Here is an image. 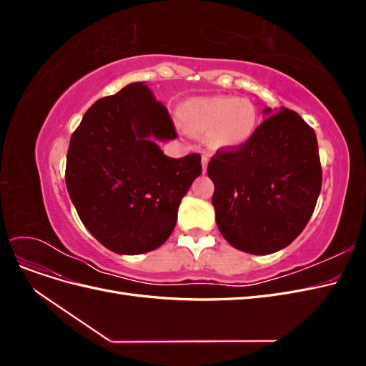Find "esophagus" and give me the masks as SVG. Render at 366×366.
Segmentation results:
<instances>
[{
  "instance_id": "34e87169",
  "label": "esophagus",
  "mask_w": 366,
  "mask_h": 366,
  "mask_svg": "<svg viewBox=\"0 0 366 366\" xmlns=\"http://www.w3.org/2000/svg\"><path fill=\"white\" fill-rule=\"evenodd\" d=\"M207 162H209V157L203 156V160H202V163H203V172L207 171Z\"/></svg>"
}]
</instances>
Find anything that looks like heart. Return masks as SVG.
<instances>
[{"instance_id": "heart-1", "label": "heart", "mask_w": 366, "mask_h": 366, "mask_svg": "<svg viewBox=\"0 0 366 366\" xmlns=\"http://www.w3.org/2000/svg\"><path fill=\"white\" fill-rule=\"evenodd\" d=\"M184 124L197 132H209L215 148L235 149L252 139L257 129V109L244 99L230 96L195 97L182 109Z\"/></svg>"}]
</instances>
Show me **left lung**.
Listing matches in <instances>:
<instances>
[{"mask_svg":"<svg viewBox=\"0 0 366 366\" xmlns=\"http://www.w3.org/2000/svg\"><path fill=\"white\" fill-rule=\"evenodd\" d=\"M237 149L207 164L221 235L230 246L269 254L290 244L312 217L322 186L317 140L297 113L281 107Z\"/></svg>","mask_w":366,"mask_h":366,"instance_id":"obj_1","label":"left lung"}]
</instances>
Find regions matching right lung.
Listing matches in <instances>:
<instances>
[{
  "mask_svg": "<svg viewBox=\"0 0 366 366\" xmlns=\"http://www.w3.org/2000/svg\"><path fill=\"white\" fill-rule=\"evenodd\" d=\"M177 132L145 82L96 101L70 139L65 183L84 226L107 249L139 254L160 247L202 174V156H164Z\"/></svg>",
  "mask_w": 366,
  "mask_h": 366,
  "instance_id": "right-lung-1",
  "label": "right lung"
}]
</instances>
